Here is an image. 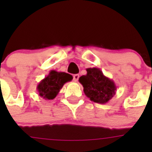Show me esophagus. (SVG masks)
Masks as SVG:
<instances>
[{"instance_id":"34e87169","label":"esophagus","mask_w":152,"mask_h":152,"mask_svg":"<svg viewBox=\"0 0 152 152\" xmlns=\"http://www.w3.org/2000/svg\"><path fill=\"white\" fill-rule=\"evenodd\" d=\"M79 77H80V76H79V75H77H77H74V76H73L74 81H75V82H77L79 79Z\"/></svg>"}]
</instances>
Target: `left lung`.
<instances>
[{
  "label": "left lung",
  "instance_id": "1",
  "mask_svg": "<svg viewBox=\"0 0 152 152\" xmlns=\"http://www.w3.org/2000/svg\"><path fill=\"white\" fill-rule=\"evenodd\" d=\"M79 82L84 88V94L94 103H107L116 94V84L98 68H87V75L80 77Z\"/></svg>",
  "mask_w": 152,
  "mask_h": 152
}]
</instances>
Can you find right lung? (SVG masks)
<instances>
[{
    "mask_svg": "<svg viewBox=\"0 0 152 152\" xmlns=\"http://www.w3.org/2000/svg\"><path fill=\"white\" fill-rule=\"evenodd\" d=\"M72 79L73 77L69 74L52 70L49 75L39 83L36 89L41 97L45 100H53L63 85Z\"/></svg>",
    "mask_w": 152,
    "mask_h": 152,
    "instance_id": "1",
    "label": "right lung"
}]
</instances>
